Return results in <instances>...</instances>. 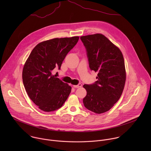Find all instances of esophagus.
I'll use <instances>...</instances> for the list:
<instances>
[{
    "mask_svg": "<svg viewBox=\"0 0 151 151\" xmlns=\"http://www.w3.org/2000/svg\"><path fill=\"white\" fill-rule=\"evenodd\" d=\"M74 88H79L82 87V84L81 83H78V85H73Z\"/></svg>",
    "mask_w": 151,
    "mask_h": 151,
    "instance_id": "1",
    "label": "esophagus"
}]
</instances>
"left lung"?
I'll use <instances>...</instances> for the list:
<instances>
[{"mask_svg":"<svg viewBox=\"0 0 151 151\" xmlns=\"http://www.w3.org/2000/svg\"><path fill=\"white\" fill-rule=\"evenodd\" d=\"M86 49L91 70L97 72V81L85 84L87 96L83 99L87 109L102 114L110 110L119 99L125 85L126 73L120 50L101 34L80 37Z\"/></svg>","mask_w":151,"mask_h":151,"instance_id":"left-lung-1","label":"left lung"}]
</instances>
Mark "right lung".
Returning <instances> with one entry per match:
<instances>
[{
	"instance_id": "add662e5",
	"label": "right lung",
	"mask_w": 151,
	"mask_h": 151,
	"mask_svg": "<svg viewBox=\"0 0 151 151\" xmlns=\"http://www.w3.org/2000/svg\"><path fill=\"white\" fill-rule=\"evenodd\" d=\"M78 36L55 38L42 42L32 51L23 70V82L33 102L45 112H52L63 105L71 87L52 75L60 69L68 53L76 45Z\"/></svg>"
}]
</instances>
